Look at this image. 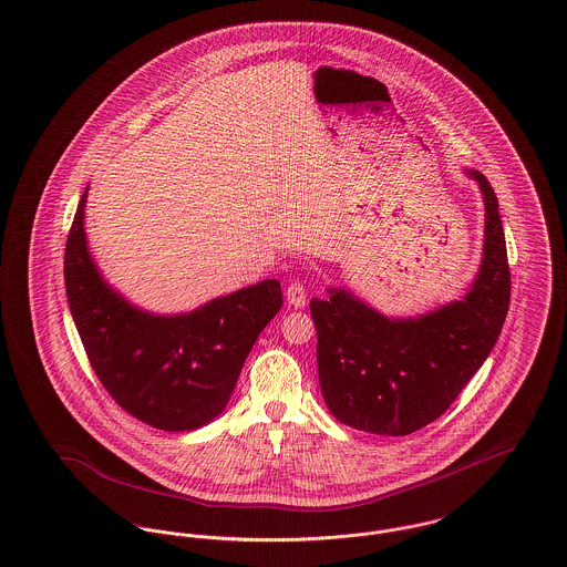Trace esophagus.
<instances>
[{"mask_svg":"<svg viewBox=\"0 0 567 567\" xmlns=\"http://www.w3.org/2000/svg\"><path fill=\"white\" fill-rule=\"evenodd\" d=\"M287 301L291 303V306H296V308H301L303 303H306V287H303V282L300 280H296V282H291L289 287H287Z\"/></svg>","mask_w":567,"mask_h":567,"instance_id":"obj_1","label":"esophagus"}]
</instances>
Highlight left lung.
<instances>
[{"label":"left lung","instance_id":"1","mask_svg":"<svg viewBox=\"0 0 567 567\" xmlns=\"http://www.w3.org/2000/svg\"><path fill=\"white\" fill-rule=\"evenodd\" d=\"M468 175L484 195L486 239L465 300L402 321L347 291L310 301L323 400L351 429L390 436L424 429L458 399L499 338L512 291L499 200L480 171Z\"/></svg>","mask_w":567,"mask_h":567}]
</instances>
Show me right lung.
Segmentation results:
<instances>
[{
  "mask_svg": "<svg viewBox=\"0 0 567 567\" xmlns=\"http://www.w3.org/2000/svg\"><path fill=\"white\" fill-rule=\"evenodd\" d=\"M79 200L68 231L64 280L74 326L102 388L158 431H195L231 399L255 340L282 306L278 280L239 289L179 317H154L122 300L90 259Z\"/></svg>",
  "mask_w": 567,
  "mask_h": 567,
  "instance_id": "obj_1",
  "label": "right lung"
}]
</instances>
